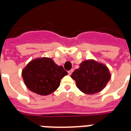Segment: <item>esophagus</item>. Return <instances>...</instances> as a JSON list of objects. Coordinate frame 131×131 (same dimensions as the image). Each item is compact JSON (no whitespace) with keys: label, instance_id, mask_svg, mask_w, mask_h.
<instances>
[{"label":"esophagus","instance_id":"obj_1","mask_svg":"<svg viewBox=\"0 0 131 131\" xmlns=\"http://www.w3.org/2000/svg\"><path fill=\"white\" fill-rule=\"evenodd\" d=\"M73 71H74V70H73V69H72V70H69V71L68 72V75H71V74H72V72H73Z\"/></svg>","mask_w":131,"mask_h":131}]
</instances>
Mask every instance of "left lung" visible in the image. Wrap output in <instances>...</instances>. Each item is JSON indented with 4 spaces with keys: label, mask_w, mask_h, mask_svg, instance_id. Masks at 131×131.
Listing matches in <instances>:
<instances>
[{
    "label": "left lung",
    "mask_w": 131,
    "mask_h": 131,
    "mask_svg": "<svg viewBox=\"0 0 131 131\" xmlns=\"http://www.w3.org/2000/svg\"><path fill=\"white\" fill-rule=\"evenodd\" d=\"M70 77L75 80L77 87L86 94H94L105 87L111 79L107 66L93 59H88L80 64V68Z\"/></svg>",
    "instance_id": "1"
}]
</instances>
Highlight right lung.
<instances>
[{"label": "right lung", "mask_w": 131, "mask_h": 131, "mask_svg": "<svg viewBox=\"0 0 131 131\" xmlns=\"http://www.w3.org/2000/svg\"><path fill=\"white\" fill-rule=\"evenodd\" d=\"M68 72L48 57L31 60L22 70L24 82L33 93L47 96L59 88L61 80Z\"/></svg>", "instance_id": "obj_1"}]
</instances>
